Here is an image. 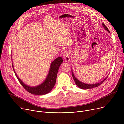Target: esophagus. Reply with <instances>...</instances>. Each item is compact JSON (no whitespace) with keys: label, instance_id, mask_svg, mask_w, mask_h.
Returning a JSON list of instances; mask_svg holds the SVG:
<instances>
[{"label":"esophagus","instance_id":"esophagus-1","mask_svg":"<svg viewBox=\"0 0 124 124\" xmlns=\"http://www.w3.org/2000/svg\"><path fill=\"white\" fill-rule=\"evenodd\" d=\"M63 58L66 62H68L70 61V52L69 51H66L64 52Z\"/></svg>","mask_w":124,"mask_h":124}]
</instances>
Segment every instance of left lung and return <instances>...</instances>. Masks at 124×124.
Returning a JSON list of instances; mask_svg holds the SVG:
<instances>
[{"mask_svg": "<svg viewBox=\"0 0 124 124\" xmlns=\"http://www.w3.org/2000/svg\"><path fill=\"white\" fill-rule=\"evenodd\" d=\"M102 26L103 27V28L106 30H107V31H108L109 33H110L109 30H108V29L107 28V27L103 23H102ZM72 76H73V78L74 80H75V83L80 88L82 89H91V88H94V87H98L99 86H100L101 84H102L104 80H106V79L108 77V75L107 76V77L105 79H104L102 81L97 83H95V84H86V83H84L80 81H79L78 79L74 75V73L73 72V71L72 70Z\"/></svg>", "mask_w": 124, "mask_h": 124, "instance_id": "left-lung-1", "label": "left lung"}]
</instances>
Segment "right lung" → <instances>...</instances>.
<instances>
[{
    "label": "right lung",
    "mask_w": 124,
    "mask_h": 124,
    "mask_svg": "<svg viewBox=\"0 0 124 124\" xmlns=\"http://www.w3.org/2000/svg\"><path fill=\"white\" fill-rule=\"evenodd\" d=\"M63 62V60L61 57H58L53 61L51 63L49 72L46 78L41 84L35 87L29 86L23 82L16 73L13 64L12 67L17 79L26 91L33 95H44L48 93L54 87L56 83L59 68Z\"/></svg>",
    "instance_id": "obj_1"
}]
</instances>
